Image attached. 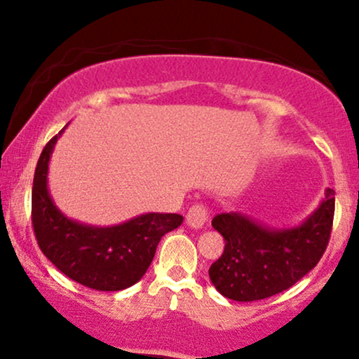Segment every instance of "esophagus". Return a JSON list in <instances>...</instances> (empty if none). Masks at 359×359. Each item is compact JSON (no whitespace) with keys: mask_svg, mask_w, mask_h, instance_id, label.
<instances>
[{"mask_svg":"<svg viewBox=\"0 0 359 359\" xmlns=\"http://www.w3.org/2000/svg\"><path fill=\"white\" fill-rule=\"evenodd\" d=\"M205 221H208V209L201 204L192 205L185 216V224L192 229H201L205 224Z\"/></svg>","mask_w":359,"mask_h":359,"instance_id":"1","label":"esophagus"}]
</instances>
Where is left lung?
Listing matches in <instances>:
<instances>
[{"label": "left lung", "mask_w": 359, "mask_h": 359, "mask_svg": "<svg viewBox=\"0 0 359 359\" xmlns=\"http://www.w3.org/2000/svg\"><path fill=\"white\" fill-rule=\"evenodd\" d=\"M334 219V191L325 189L314 212L297 226L263 224L241 212H222L212 228L224 251L209 269L212 285L226 299L253 302L280 294L319 263Z\"/></svg>", "instance_id": "obj_1"}]
</instances>
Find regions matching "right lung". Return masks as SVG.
<instances>
[{
  "label": "right lung",
  "mask_w": 359,
  "mask_h": 359,
  "mask_svg": "<svg viewBox=\"0 0 359 359\" xmlns=\"http://www.w3.org/2000/svg\"><path fill=\"white\" fill-rule=\"evenodd\" d=\"M65 130V128H64ZM59 135L43 148L32 189V222L40 250L81 285L118 292L138 282L162 236L182 224L180 214L147 212L114 226L84 224L65 216L48 192V163Z\"/></svg>",
  "instance_id": "add662e5"
}]
</instances>
